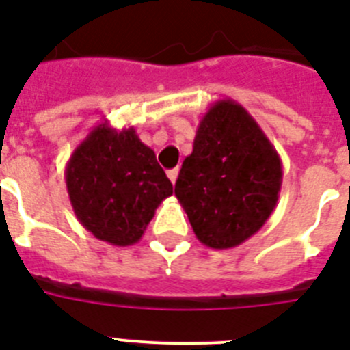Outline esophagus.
<instances>
[{"label":"esophagus","mask_w":350,"mask_h":350,"mask_svg":"<svg viewBox=\"0 0 350 350\" xmlns=\"http://www.w3.org/2000/svg\"><path fill=\"white\" fill-rule=\"evenodd\" d=\"M178 174H180V169H178V167H176V169L167 170V176H169V180L172 181V183H176V180H178Z\"/></svg>","instance_id":"34e87169"}]
</instances>
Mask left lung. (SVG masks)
<instances>
[{"label":"left lung","mask_w":350,"mask_h":350,"mask_svg":"<svg viewBox=\"0 0 350 350\" xmlns=\"http://www.w3.org/2000/svg\"><path fill=\"white\" fill-rule=\"evenodd\" d=\"M282 176L280 154L254 118L221 100L200 121L174 192L203 245L232 249L276 208Z\"/></svg>","instance_id":"left-lung-1"}]
</instances>
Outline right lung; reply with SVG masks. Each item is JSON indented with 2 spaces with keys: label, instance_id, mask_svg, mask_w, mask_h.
Instances as JSON below:
<instances>
[{
  "label": "right lung",
  "instance_id": "add662e5",
  "mask_svg": "<svg viewBox=\"0 0 350 350\" xmlns=\"http://www.w3.org/2000/svg\"><path fill=\"white\" fill-rule=\"evenodd\" d=\"M65 183L79 224L118 247L137 243L159 203L172 194L156 154L134 126L116 131L107 121L74 148Z\"/></svg>",
  "mask_w": 350,
  "mask_h": 350
}]
</instances>
